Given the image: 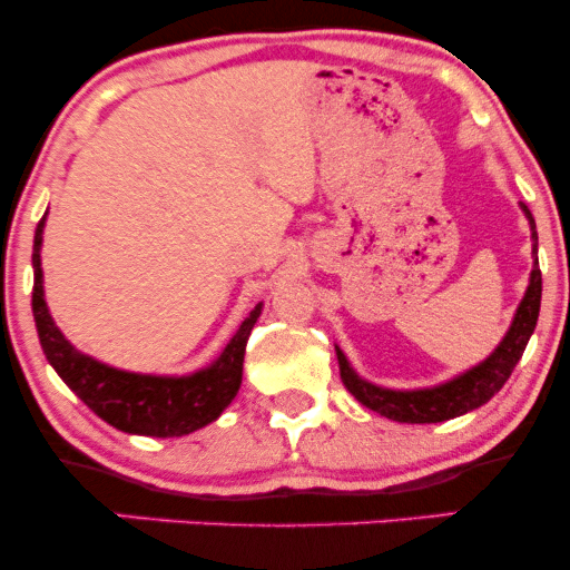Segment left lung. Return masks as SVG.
Wrapping results in <instances>:
<instances>
[{
	"instance_id": "left-lung-1",
	"label": "left lung",
	"mask_w": 570,
	"mask_h": 570,
	"mask_svg": "<svg viewBox=\"0 0 570 570\" xmlns=\"http://www.w3.org/2000/svg\"><path fill=\"white\" fill-rule=\"evenodd\" d=\"M522 212L528 214L533 227V246H539V233H535V222L531 208L522 203ZM539 307H541V271H539V257H535L533 248V273H531V286H528L525 297H522L520 307H517V316L512 322V330L507 332L503 343L495 348L493 356L488 362H482L480 367L469 370L466 375L455 377V381L440 385V389L429 391H389L377 389L358 381L353 375V370L345 362L343 353L337 351L340 362V377H343L345 389L351 391L364 407L381 412V415L391 417L399 423H442L450 417L463 415V412L482 407L501 391V385L509 381L517 362L522 358L528 340H531L535 322H539Z\"/></svg>"
}]
</instances>
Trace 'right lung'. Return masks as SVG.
I'll list each match as a JSON object with an SVG mask.
<instances>
[{
    "label": "right lung",
    "mask_w": 570,
    "mask_h": 570,
    "mask_svg": "<svg viewBox=\"0 0 570 570\" xmlns=\"http://www.w3.org/2000/svg\"><path fill=\"white\" fill-rule=\"evenodd\" d=\"M42 225L35 233V289H31V311H35L37 335L45 356L61 375V381L96 412L109 426L144 436H181L189 431L217 421L222 410L238 394L240 372H244V353L252 326L257 324L259 307H254L235 332L217 364L193 377H149L130 375L98 364L94 358L77 353L63 340L58 326L50 318L42 297V267H39V244H42Z\"/></svg>",
    "instance_id": "1"
}]
</instances>
